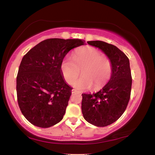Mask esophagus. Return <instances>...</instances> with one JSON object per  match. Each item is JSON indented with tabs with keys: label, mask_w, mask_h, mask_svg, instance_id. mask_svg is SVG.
I'll use <instances>...</instances> for the list:
<instances>
[{
	"label": "esophagus",
	"mask_w": 155,
	"mask_h": 155,
	"mask_svg": "<svg viewBox=\"0 0 155 155\" xmlns=\"http://www.w3.org/2000/svg\"><path fill=\"white\" fill-rule=\"evenodd\" d=\"M71 92L73 94H74V93H78L79 92H78L76 90H75V89H73V90H71Z\"/></svg>",
	"instance_id": "obj_1"
}]
</instances>
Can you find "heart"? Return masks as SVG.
Listing matches in <instances>:
<instances>
[{"label":"heart","mask_w":155,"mask_h":155,"mask_svg":"<svg viewBox=\"0 0 155 155\" xmlns=\"http://www.w3.org/2000/svg\"><path fill=\"white\" fill-rule=\"evenodd\" d=\"M80 90H89L93 86L95 90L104 87L111 79L113 72L111 60L96 48L87 47L79 48L73 54V58H65L60 64V71L63 79Z\"/></svg>","instance_id":"b5f03b06"}]
</instances>
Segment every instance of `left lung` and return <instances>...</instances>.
Returning a JSON list of instances; mask_svg holds the SVG:
<instances>
[{
	"label": "left lung",
	"instance_id": "obj_1",
	"mask_svg": "<svg viewBox=\"0 0 155 155\" xmlns=\"http://www.w3.org/2000/svg\"><path fill=\"white\" fill-rule=\"evenodd\" d=\"M99 48L111 60L113 72L109 81L99 92L82 94L81 111L85 120L97 127H106L118 120L130 97L132 76L129 59L116 46L101 41H87Z\"/></svg>",
	"mask_w": 155,
	"mask_h": 155
}]
</instances>
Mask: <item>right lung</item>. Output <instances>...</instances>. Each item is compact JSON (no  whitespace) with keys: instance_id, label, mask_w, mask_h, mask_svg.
Here are the masks:
<instances>
[{"instance_id":"add662e5","label":"right lung","mask_w":155,"mask_h":155,"mask_svg":"<svg viewBox=\"0 0 155 155\" xmlns=\"http://www.w3.org/2000/svg\"><path fill=\"white\" fill-rule=\"evenodd\" d=\"M80 39L49 38L24 55L17 76L19 107L37 127H51L63 120L72 88L65 83L60 64L71 49L84 44Z\"/></svg>"}]
</instances>
